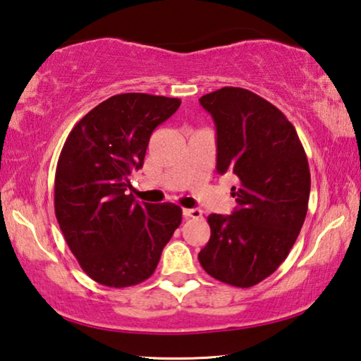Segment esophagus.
Returning <instances> with one entry per match:
<instances>
[{"label": "esophagus", "mask_w": 361, "mask_h": 361, "mask_svg": "<svg viewBox=\"0 0 361 361\" xmlns=\"http://www.w3.org/2000/svg\"><path fill=\"white\" fill-rule=\"evenodd\" d=\"M183 216H185V218H200V216H202V210H199V209H183Z\"/></svg>", "instance_id": "esophagus-1"}]
</instances>
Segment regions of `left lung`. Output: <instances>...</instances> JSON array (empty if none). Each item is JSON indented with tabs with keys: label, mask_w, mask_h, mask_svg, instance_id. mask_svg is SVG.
I'll list each match as a JSON object with an SVG mask.
<instances>
[{
	"label": "left lung",
	"mask_w": 361,
	"mask_h": 361,
	"mask_svg": "<svg viewBox=\"0 0 361 361\" xmlns=\"http://www.w3.org/2000/svg\"><path fill=\"white\" fill-rule=\"evenodd\" d=\"M216 127V170L232 172L237 209L212 213L199 262L213 279L248 288L277 271L307 213L310 172L291 122L272 103L240 87L199 99Z\"/></svg>",
	"instance_id": "obj_1"
}]
</instances>
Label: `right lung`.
Masks as SVG:
<instances>
[{
    "label": "right lung",
    "mask_w": 361,
    "mask_h": 361,
    "mask_svg": "<svg viewBox=\"0 0 361 361\" xmlns=\"http://www.w3.org/2000/svg\"><path fill=\"white\" fill-rule=\"evenodd\" d=\"M180 99L119 94L73 127L60 152L54 205L71 253L87 276L124 288L149 279L181 223L175 204H138L127 189L143 167L149 137Z\"/></svg>",
    "instance_id": "right-lung-1"
}]
</instances>
